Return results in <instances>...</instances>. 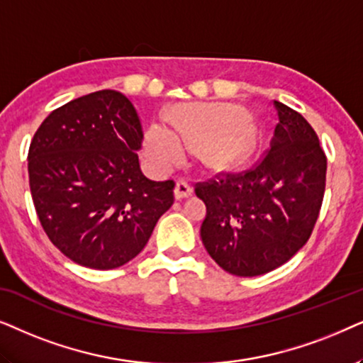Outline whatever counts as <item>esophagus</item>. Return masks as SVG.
Returning a JSON list of instances; mask_svg holds the SVG:
<instances>
[{
	"instance_id": "34e87169",
	"label": "esophagus",
	"mask_w": 363,
	"mask_h": 363,
	"mask_svg": "<svg viewBox=\"0 0 363 363\" xmlns=\"http://www.w3.org/2000/svg\"><path fill=\"white\" fill-rule=\"evenodd\" d=\"M174 194H176V199H184V197H189L192 194V186L186 179H179L176 189H174Z\"/></svg>"
}]
</instances>
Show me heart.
I'll return each instance as SVG.
<instances>
[{"instance_id": "obj_1", "label": "heart", "mask_w": 363, "mask_h": 363, "mask_svg": "<svg viewBox=\"0 0 363 363\" xmlns=\"http://www.w3.org/2000/svg\"><path fill=\"white\" fill-rule=\"evenodd\" d=\"M257 129L229 104L181 106L171 125L152 124L144 136V156L152 167L167 171L184 157L186 144H199V156L212 167L239 161L252 149Z\"/></svg>"}]
</instances>
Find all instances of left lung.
I'll list each match as a JSON object with an SVG mask.
<instances>
[{
    "label": "left lung",
    "mask_w": 363,
    "mask_h": 363,
    "mask_svg": "<svg viewBox=\"0 0 363 363\" xmlns=\"http://www.w3.org/2000/svg\"><path fill=\"white\" fill-rule=\"evenodd\" d=\"M277 125L254 167L197 182L206 202L202 244L225 272L267 274L311 238L325 192L327 157L302 114L274 101Z\"/></svg>",
    "instance_id": "1"
}]
</instances>
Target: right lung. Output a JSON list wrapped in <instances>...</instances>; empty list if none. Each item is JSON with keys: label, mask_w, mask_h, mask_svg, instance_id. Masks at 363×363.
Here are the masks:
<instances>
[{"label": "right lung", "mask_w": 363, "mask_h": 363, "mask_svg": "<svg viewBox=\"0 0 363 363\" xmlns=\"http://www.w3.org/2000/svg\"><path fill=\"white\" fill-rule=\"evenodd\" d=\"M143 138L133 103L113 89L69 101L35 133L33 202L46 235L72 262L121 267L174 204V181H151L139 167Z\"/></svg>", "instance_id": "right-lung-1"}]
</instances>
